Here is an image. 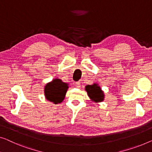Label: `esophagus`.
Returning <instances> with one entry per match:
<instances>
[{
  "label": "esophagus",
  "mask_w": 152,
  "mask_h": 152,
  "mask_svg": "<svg viewBox=\"0 0 152 152\" xmlns=\"http://www.w3.org/2000/svg\"><path fill=\"white\" fill-rule=\"evenodd\" d=\"M75 85H76V87H78V88H80V82H76V83H75Z\"/></svg>",
  "instance_id": "1"
}]
</instances>
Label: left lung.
I'll use <instances>...</instances> for the list:
<instances>
[{"label": "left lung", "mask_w": 152, "mask_h": 152, "mask_svg": "<svg viewBox=\"0 0 152 152\" xmlns=\"http://www.w3.org/2000/svg\"><path fill=\"white\" fill-rule=\"evenodd\" d=\"M85 90L91 101L95 102H101L104 99V94L100 87L98 86V84L94 83L91 85H88L85 87Z\"/></svg>", "instance_id": "1"}]
</instances>
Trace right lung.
<instances>
[{
    "mask_svg": "<svg viewBox=\"0 0 152 152\" xmlns=\"http://www.w3.org/2000/svg\"><path fill=\"white\" fill-rule=\"evenodd\" d=\"M68 84L62 82L58 78L46 84L44 87V94L46 98L54 104L62 102L68 89Z\"/></svg>",
    "mask_w": 152,
    "mask_h": 152,
    "instance_id": "right-lung-1",
    "label": "right lung"
}]
</instances>
